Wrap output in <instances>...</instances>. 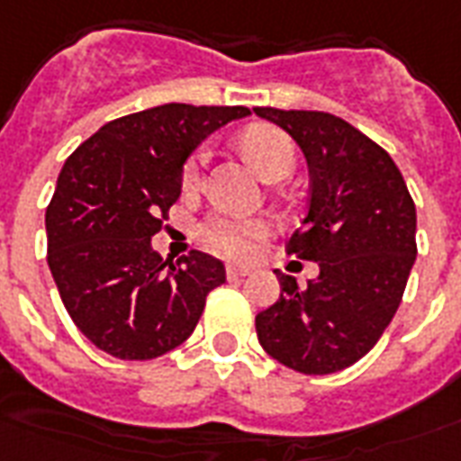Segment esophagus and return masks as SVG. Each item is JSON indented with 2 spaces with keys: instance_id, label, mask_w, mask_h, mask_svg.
<instances>
[{
  "instance_id": "34e87169",
  "label": "esophagus",
  "mask_w": 461,
  "mask_h": 461,
  "mask_svg": "<svg viewBox=\"0 0 461 461\" xmlns=\"http://www.w3.org/2000/svg\"><path fill=\"white\" fill-rule=\"evenodd\" d=\"M228 277H245V275H250V267H245V265H228L226 267Z\"/></svg>"
}]
</instances>
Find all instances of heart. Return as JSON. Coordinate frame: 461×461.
Instances as JSON below:
<instances>
[{
    "instance_id": "obj_1",
    "label": "heart",
    "mask_w": 461,
    "mask_h": 461,
    "mask_svg": "<svg viewBox=\"0 0 461 461\" xmlns=\"http://www.w3.org/2000/svg\"><path fill=\"white\" fill-rule=\"evenodd\" d=\"M240 147L248 154V159L253 161L255 171L263 176L265 181L277 176V174H290L294 167V147H292L290 137L275 127H250L248 132L240 137ZM201 164H203V154H194L184 169V186L194 189L201 179ZM267 226L258 218H238L226 216V213H216L208 221L201 223L198 228V238L201 243L211 248L213 253L228 255V258H248L253 255L255 245L263 238Z\"/></svg>"
}]
</instances>
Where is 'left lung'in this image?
<instances>
[{"label":"left lung","mask_w":461,"mask_h":461,"mask_svg":"<svg viewBox=\"0 0 461 461\" xmlns=\"http://www.w3.org/2000/svg\"><path fill=\"white\" fill-rule=\"evenodd\" d=\"M255 115L282 127L307 159L309 208L287 250L319 265L307 287L275 270L282 292L255 317L258 339L292 371H344L398 312L418 255L415 203L391 154L341 117L275 107Z\"/></svg>","instance_id":"obj_1"}]
</instances>
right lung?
Listing matches in <instances>:
<instances>
[{
	"label": "right lung",
	"mask_w": 461,
	"mask_h": 461,
	"mask_svg": "<svg viewBox=\"0 0 461 461\" xmlns=\"http://www.w3.org/2000/svg\"><path fill=\"white\" fill-rule=\"evenodd\" d=\"M248 107H149L103 124L70 154L46 208L49 267L70 319L105 354L147 361L194 334L206 294L226 282L206 253L152 248L181 196L184 164Z\"/></svg>",
	"instance_id": "1"
}]
</instances>
